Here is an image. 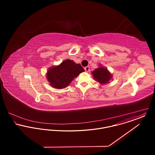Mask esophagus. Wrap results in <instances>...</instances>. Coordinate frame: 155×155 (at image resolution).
Listing matches in <instances>:
<instances>
[{"label":"esophagus","instance_id":"obj_1","mask_svg":"<svg viewBox=\"0 0 155 155\" xmlns=\"http://www.w3.org/2000/svg\"><path fill=\"white\" fill-rule=\"evenodd\" d=\"M84 69H85V70L86 72H88L89 71V67H85L84 68Z\"/></svg>","mask_w":155,"mask_h":155}]
</instances>
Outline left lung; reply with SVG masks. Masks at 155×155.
Instances as JSON below:
<instances>
[{"label": "left lung", "mask_w": 155, "mask_h": 155, "mask_svg": "<svg viewBox=\"0 0 155 155\" xmlns=\"http://www.w3.org/2000/svg\"><path fill=\"white\" fill-rule=\"evenodd\" d=\"M92 73L94 78L101 84H107L111 78L110 73L107 68L103 67L96 68Z\"/></svg>", "instance_id": "left-lung-1"}]
</instances>
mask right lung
<instances>
[{"mask_svg": "<svg viewBox=\"0 0 155 155\" xmlns=\"http://www.w3.org/2000/svg\"><path fill=\"white\" fill-rule=\"evenodd\" d=\"M84 71L80 64H76L70 60H66L60 65L50 68L47 73V79L52 87L64 88L74 78Z\"/></svg>", "mask_w": 155, "mask_h": 155, "instance_id": "add662e5", "label": "right lung"}]
</instances>
